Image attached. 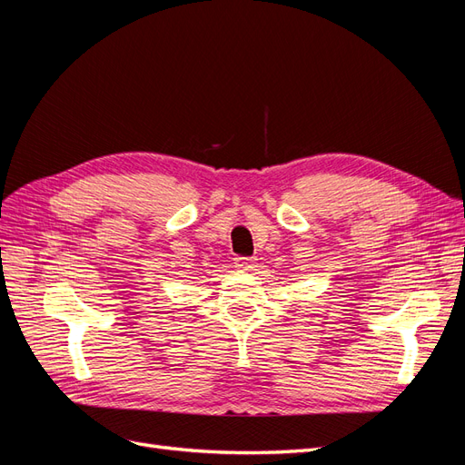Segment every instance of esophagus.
<instances>
[{"label": "esophagus", "mask_w": 465, "mask_h": 465, "mask_svg": "<svg viewBox=\"0 0 465 465\" xmlns=\"http://www.w3.org/2000/svg\"><path fill=\"white\" fill-rule=\"evenodd\" d=\"M234 265L241 272H254L256 270V260L254 258H236Z\"/></svg>", "instance_id": "34e87169"}]
</instances>
